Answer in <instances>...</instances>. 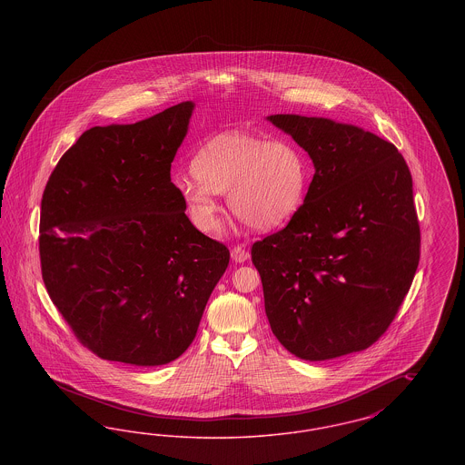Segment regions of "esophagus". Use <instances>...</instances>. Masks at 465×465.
I'll use <instances>...</instances> for the list:
<instances>
[{"label":"esophagus","mask_w":465,"mask_h":465,"mask_svg":"<svg viewBox=\"0 0 465 465\" xmlns=\"http://www.w3.org/2000/svg\"><path fill=\"white\" fill-rule=\"evenodd\" d=\"M249 251L242 247V245H235L233 249H232V260L235 262V263H243V262H247L249 260Z\"/></svg>","instance_id":"esophagus-1"}]
</instances>
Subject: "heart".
Wrapping results in <instances>:
<instances>
[{
    "mask_svg": "<svg viewBox=\"0 0 465 465\" xmlns=\"http://www.w3.org/2000/svg\"><path fill=\"white\" fill-rule=\"evenodd\" d=\"M192 174L177 179L190 222L213 233L220 226L222 203L256 230H273L291 222L309 192L305 152L286 137L268 139L230 131L209 137L192 158Z\"/></svg>",
    "mask_w": 465,
    "mask_h": 465,
    "instance_id": "obj_1",
    "label": "heart"
}]
</instances>
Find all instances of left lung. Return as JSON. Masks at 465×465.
<instances>
[{
	"mask_svg": "<svg viewBox=\"0 0 465 465\" xmlns=\"http://www.w3.org/2000/svg\"><path fill=\"white\" fill-rule=\"evenodd\" d=\"M268 120L315 167L302 211L251 249L270 328L305 361L364 351L389 330L420 260L410 169L392 143L355 125Z\"/></svg>",
	"mask_w": 465,
	"mask_h": 465,
	"instance_id": "8db88e82",
	"label": "left lung"
}]
</instances>
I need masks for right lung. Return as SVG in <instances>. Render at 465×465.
Masks as SVG:
<instances>
[{"instance_id": "1", "label": "right lung", "mask_w": 465, "mask_h": 465, "mask_svg": "<svg viewBox=\"0 0 465 465\" xmlns=\"http://www.w3.org/2000/svg\"><path fill=\"white\" fill-rule=\"evenodd\" d=\"M193 103L92 127L48 177L45 288L78 341L106 361L160 366L193 341L230 251L199 232L171 181Z\"/></svg>"}]
</instances>
